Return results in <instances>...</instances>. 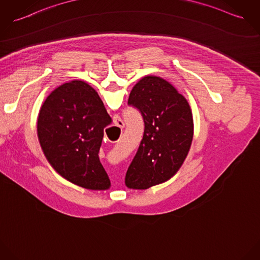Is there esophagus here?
Returning <instances> with one entry per match:
<instances>
[{
  "label": "esophagus",
  "instance_id": "1",
  "mask_svg": "<svg viewBox=\"0 0 260 260\" xmlns=\"http://www.w3.org/2000/svg\"><path fill=\"white\" fill-rule=\"evenodd\" d=\"M120 124H122V125H123V123H122V122H120ZM122 125H121V126H122ZM120 140H117V141H115V142H116V143H118V142H120Z\"/></svg>",
  "mask_w": 260,
  "mask_h": 260
}]
</instances>
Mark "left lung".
Masks as SVG:
<instances>
[{"label": "left lung", "instance_id": "1", "mask_svg": "<svg viewBox=\"0 0 260 260\" xmlns=\"http://www.w3.org/2000/svg\"><path fill=\"white\" fill-rule=\"evenodd\" d=\"M127 104L141 113L144 133L125 184L144 190L170 179L179 170L193 140V116L185 97L157 76L140 79Z\"/></svg>", "mask_w": 260, "mask_h": 260}]
</instances>
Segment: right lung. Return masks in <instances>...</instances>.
<instances>
[{"label": "right lung", "instance_id": "add662e5", "mask_svg": "<svg viewBox=\"0 0 260 260\" xmlns=\"http://www.w3.org/2000/svg\"><path fill=\"white\" fill-rule=\"evenodd\" d=\"M112 120L94 88L74 80L56 88L41 106L38 137L53 169L81 187L104 172L99 159L104 128Z\"/></svg>", "mask_w": 260, "mask_h": 260}]
</instances>
